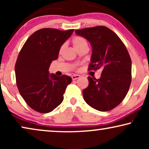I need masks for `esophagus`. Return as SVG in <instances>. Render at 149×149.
Masks as SVG:
<instances>
[{"label":"esophagus","mask_w":149,"mask_h":149,"mask_svg":"<svg viewBox=\"0 0 149 149\" xmlns=\"http://www.w3.org/2000/svg\"><path fill=\"white\" fill-rule=\"evenodd\" d=\"M81 77V76L80 75H79V74H74V75H72V80H77V79H79Z\"/></svg>","instance_id":"esophagus-1"}]
</instances>
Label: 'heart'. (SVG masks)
<instances>
[{
    "instance_id": "obj_1",
    "label": "heart",
    "mask_w": 149,
    "mask_h": 149,
    "mask_svg": "<svg viewBox=\"0 0 149 149\" xmlns=\"http://www.w3.org/2000/svg\"><path fill=\"white\" fill-rule=\"evenodd\" d=\"M72 45L75 49L77 50L79 48L81 47L87 46V42L84 38L81 37V36H75L72 39ZM63 48H64L63 46L60 48V52L62 51Z\"/></svg>"
}]
</instances>
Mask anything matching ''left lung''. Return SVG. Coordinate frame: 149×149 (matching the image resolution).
<instances>
[{"label": "left lung", "mask_w": 149, "mask_h": 149, "mask_svg": "<svg viewBox=\"0 0 149 149\" xmlns=\"http://www.w3.org/2000/svg\"><path fill=\"white\" fill-rule=\"evenodd\" d=\"M75 33L88 40L92 48L89 70L102 69L100 78L89 77L83 89L85 101L93 109L108 111L125 98L132 81V60L125 45L105 26L76 30Z\"/></svg>", "instance_id": "8db88e82"}]
</instances>
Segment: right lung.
I'll return each mask as SVG.
<instances>
[{"label":"right lung","instance_id":"right-lung-1","mask_svg":"<svg viewBox=\"0 0 149 149\" xmlns=\"http://www.w3.org/2000/svg\"><path fill=\"white\" fill-rule=\"evenodd\" d=\"M73 32L38 30L28 38L18 55L15 66L16 83L20 95L34 111L49 113L64 100L63 95L72 79L65 74H50L49 68Z\"/></svg>","mask_w":149,"mask_h":149}]
</instances>
